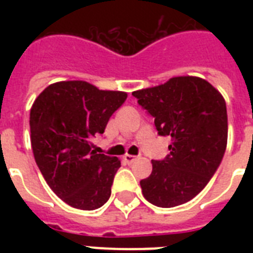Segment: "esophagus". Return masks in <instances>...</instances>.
<instances>
[{"label": "esophagus", "instance_id": "1", "mask_svg": "<svg viewBox=\"0 0 253 253\" xmlns=\"http://www.w3.org/2000/svg\"><path fill=\"white\" fill-rule=\"evenodd\" d=\"M138 159V156H134V155H125V160H126L127 163H134L135 160Z\"/></svg>", "mask_w": 253, "mask_h": 253}]
</instances>
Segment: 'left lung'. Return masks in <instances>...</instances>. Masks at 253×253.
Segmentation results:
<instances>
[{
    "label": "left lung",
    "mask_w": 253,
    "mask_h": 253,
    "mask_svg": "<svg viewBox=\"0 0 253 253\" xmlns=\"http://www.w3.org/2000/svg\"><path fill=\"white\" fill-rule=\"evenodd\" d=\"M132 95L155 118L159 135L172 140L168 156L152 160V173L140 181L143 196L159 208L186 204L208 185L223 159L228 132L223 95L196 76L172 77Z\"/></svg>",
    "instance_id": "left-lung-1"
}]
</instances>
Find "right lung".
Wrapping results in <instances>:
<instances>
[{
  "mask_svg": "<svg viewBox=\"0 0 253 253\" xmlns=\"http://www.w3.org/2000/svg\"><path fill=\"white\" fill-rule=\"evenodd\" d=\"M126 91L99 90L86 81H59L38 95L30 110L31 147L45 182L65 204L95 210L110 198L121 160L91 150Z\"/></svg>",
  "mask_w": 253,
  "mask_h": 253,
  "instance_id": "add662e5",
  "label": "right lung"
}]
</instances>
